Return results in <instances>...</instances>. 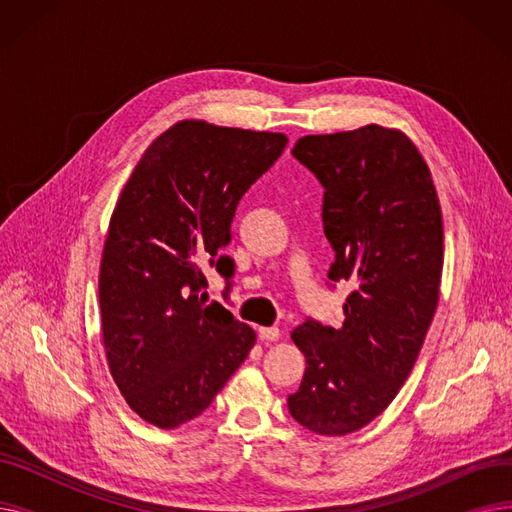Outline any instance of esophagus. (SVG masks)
Masks as SVG:
<instances>
[{"mask_svg":"<svg viewBox=\"0 0 512 512\" xmlns=\"http://www.w3.org/2000/svg\"><path fill=\"white\" fill-rule=\"evenodd\" d=\"M259 338L261 342H276L280 338L278 328H259Z\"/></svg>","mask_w":512,"mask_h":512,"instance_id":"obj_1","label":"esophagus"}]
</instances>
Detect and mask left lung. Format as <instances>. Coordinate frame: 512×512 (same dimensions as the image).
I'll return each instance as SVG.
<instances>
[{"label":"left lung","mask_w":512,"mask_h":512,"mask_svg":"<svg viewBox=\"0 0 512 512\" xmlns=\"http://www.w3.org/2000/svg\"><path fill=\"white\" fill-rule=\"evenodd\" d=\"M292 155L326 188L328 278L353 290L340 328L309 319L290 334L307 367L288 409L315 434L344 436L390 405L419 357L440 299L442 209L423 155L398 128L307 134Z\"/></svg>","instance_id":"obj_1"}]
</instances>
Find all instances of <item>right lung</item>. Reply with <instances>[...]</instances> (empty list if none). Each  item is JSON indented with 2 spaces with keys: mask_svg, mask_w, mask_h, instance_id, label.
<instances>
[{
  "mask_svg": "<svg viewBox=\"0 0 512 512\" xmlns=\"http://www.w3.org/2000/svg\"><path fill=\"white\" fill-rule=\"evenodd\" d=\"M288 143L259 132L180 120L147 147L114 207L99 265L107 367L143 421L176 429L199 417L255 346V330L205 305L201 265L228 245L240 197Z\"/></svg>",
  "mask_w": 512,
  "mask_h": 512,
  "instance_id": "obj_1",
  "label": "right lung"
}]
</instances>
